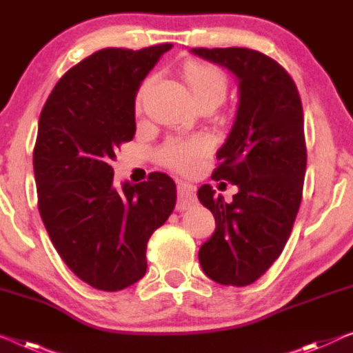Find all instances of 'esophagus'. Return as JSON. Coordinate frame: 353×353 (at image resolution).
Returning <instances> with one entry per match:
<instances>
[{
    "label": "esophagus",
    "instance_id": "34e87169",
    "mask_svg": "<svg viewBox=\"0 0 353 353\" xmlns=\"http://www.w3.org/2000/svg\"><path fill=\"white\" fill-rule=\"evenodd\" d=\"M196 188L192 183L179 182L177 185V210H185L196 204Z\"/></svg>",
    "mask_w": 353,
    "mask_h": 353
}]
</instances>
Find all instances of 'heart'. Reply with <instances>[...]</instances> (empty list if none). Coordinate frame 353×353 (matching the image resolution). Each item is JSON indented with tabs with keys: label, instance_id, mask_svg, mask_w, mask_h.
Instances as JSON below:
<instances>
[{
	"label": "heart",
	"instance_id": "b5f03b06",
	"mask_svg": "<svg viewBox=\"0 0 353 353\" xmlns=\"http://www.w3.org/2000/svg\"><path fill=\"white\" fill-rule=\"evenodd\" d=\"M183 77L190 87L194 99H217L222 103V99L227 94V76L223 74L219 68L204 65V63H188L183 70ZM152 81H145L138 93V106H141L145 97L147 90L150 88ZM210 150V141L206 136H194L188 139H171L163 145L160 150V160L170 166L171 170L177 172L194 171L199 165V161Z\"/></svg>",
	"mask_w": 353,
	"mask_h": 353
}]
</instances>
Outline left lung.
Masks as SVG:
<instances>
[{"label": "left lung", "instance_id": "1", "mask_svg": "<svg viewBox=\"0 0 353 353\" xmlns=\"http://www.w3.org/2000/svg\"><path fill=\"white\" fill-rule=\"evenodd\" d=\"M238 79V109L212 177L233 182V201L198 190L212 212L214 234L199 247L209 279L244 287L270 270L292 233L306 174L301 98L290 74L270 57L245 47L190 50Z\"/></svg>", "mask_w": 353, "mask_h": 353}]
</instances>
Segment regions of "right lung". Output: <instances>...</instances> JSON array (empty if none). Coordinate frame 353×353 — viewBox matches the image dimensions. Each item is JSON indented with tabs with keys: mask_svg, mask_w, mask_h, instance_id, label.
Segmentation results:
<instances>
[{
	"mask_svg": "<svg viewBox=\"0 0 353 353\" xmlns=\"http://www.w3.org/2000/svg\"><path fill=\"white\" fill-rule=\"evenodd\" d=\"M171 47L94 52L60 79L41 110L33 152L41 219L61 260L98 290L144 277L147 241L176 206L165 172L117 187L110 166L136 133L141 83Z\"/></svg>",
	"mask_w": 353,
	"mask_h": 353,
	"instance_id": "add662e5",
	"label": "right lung"
}]
</instances>
